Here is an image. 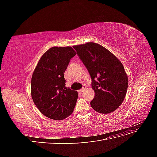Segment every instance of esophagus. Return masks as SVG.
<instances>
[{
	"instance_id": "esophagus-1",
	"label": "esophagus",
	"mask_w": 157,
	"mask_h": 157,
	"mask_svg": "<svg viewBox=\"0 0 157 157\" xmlns=\"http://www.w3.org/2000/svg\"><path fill=\"white\" fill-rule=\"evenodd\" d=\"M86 86H85V85H84L83 87H82V88L81 90H80L79 91H78V92H79V93H82V92H84V90L85 89H86Z\"/></svg>"
}]
</instances>
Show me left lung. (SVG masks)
Returning a JSON list of instances; mask_svg holds the SVG:
<instances>
[{
	"label": "left lung",
	"mask_w": 157,
	"mask_h": 157,
	"mask_svg": "<svg viewBox=\"0 0 157 157\" xmlns=\"http://www.w3.org/2000/svg\"><path fill=\"white\" fill-rule=\"evenodd\" d=\"M92 78L95 96L90 105L95 111L110 113L119 107L125 98L128 78L124 66L105 47L88 42L73 46Z\"/></svg>",
	"instance_id": "left-lung-1"
}]
</instances>
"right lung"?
Returning a JSON list of instances; mask_svg holds the SVG:
<instances>
[{
    "label": "right lung",
    "mask_w": 157,
    "mask_h": 157,
    "mask_svg": "<svg viewBox=\"0 0 157 157\" xmlns=\"http://www.w3.org/2000/svg\"><path fill=\"white\" fill-rule=\"evenodd\" d=\"M72 47L54 46L42 56L31 78V97L42 114L61 121L72 114L78 92L65 87L64 73L76 55Z\"/></svg>",
    "instance_id": "add662e5"
}]
</instances>
